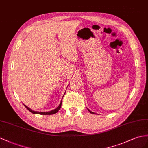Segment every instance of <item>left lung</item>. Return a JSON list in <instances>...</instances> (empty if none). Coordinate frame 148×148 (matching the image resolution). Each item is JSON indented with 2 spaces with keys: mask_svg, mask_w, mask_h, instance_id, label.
Instances as JSON below:
<instances>
[{
  "mask_svg": "<svg viewBox=\"0 0 148 148\" xmlns=\"http://www.w3.org/2000/svg\"><path fill=\"white\" fill-rule=\"evenodd\" d=\"M87 109L88 110V111H89V112H90L91 113H92V114H96V113H94V112H91V110H89L88 108H87Z\"/></svg>",
  "mask_w": 148,
  "mask_h": 148,
  "instance_id": "left-lung-1",
  "label": "left lung"
}]
</instances>
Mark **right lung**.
<instances>
[{
    "instance_id": "add662e5",
    "label": "right lung",
    "mask_w": 148,
    "mask_h": 148,
    "mask_svg": "<svg viewBox=\"0 0 148 148\" xmlns=\"http://www.w3.org/2000/svg\"><path fill=\"white\" fill-rule=\"evenodd\" d=\"M65 93H66V92H65ZM65 93H64V94H65ZM25 105V107H26L27 110H29L30 112H32V113H33V114H38V115H52V114H54V113H56L60 109L61 105H62V100H61V101H60V103L59 104V105H58L56 109H54V110H51V111H49V112H36V111H34V110H32L31 109V108H29V107H27V106L26 105Z\"/></svg>"
}]
</instances>
